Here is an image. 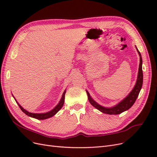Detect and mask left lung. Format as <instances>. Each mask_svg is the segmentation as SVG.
I'll use <instances>...</instances> for the list:
<instances>
[{"instance_id": "obj_1", "label": "left lung", "mask_w": 157, "mask_h": 157, "mask_svg": "<svg viewBox=\"0 0 157 157\" xmlns=\"http://www.w3.org/2000/svg\"><path fill=\"white\" fill-rule=\"evenodd\" d=\"M137 52H138V54L140 57V66H139V71H138V76H137V82L135 85L134 89L132 90V91L129 94V95L125 98L123 99V100L117 105L116 106L111 107V108H105L103 107L101 105H98V104L95 102L92 98L90 97L89 93L86 91L88 94V100L90 103V104L92 106H94L95 108L98 109L99 111L101 112L109 114V115H118V114H121L122 112H124L128 109H129L135 103L137 98L138 97V95L140 94V90L142 87V84H143V71H142V58L140 52L139 50H137L136 48Z\"/></svg>"}]
</instances>
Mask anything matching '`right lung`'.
Segmentation results:
<instances>
[{
    "label": "right lung",
    "mask_w": 157,
    "mask_h": 157,
    "mask_svg": "<svg viewBox=\"0 0 157 157\" xmlns=\"http://www.w3.org/2000/svg\"><path fill=\"white\" fill-rule=\"evenodd\" d=\"M65 91L63 92V96H62V98H61V100L59 103V104L58 105H57L54 109H52V110L48 113H29L26 110H25L24 109H23L20 105H19V103H17L19 107H20V108L21 109V110L25 113L26 115L27 116H29L31 117H33V118H36V119H39V120H44V119H46V118H50L52 117H53L54 115H55L56 114L58 113L60 109H61V107H63V103H64V101H65Z\"/></svg>",
    "instance_id": "1"
}]
</instances>
